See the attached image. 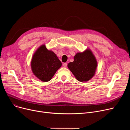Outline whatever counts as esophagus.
<instances>
[{
    "mask_svg": "<svg viewBox=\"0 0 130 130\" xmlns=\"http://www.w3.org/2000/svg\"><path fill=\"white\" fill-rule=\"evenodd\" d=\"M67 64L66 63H64L63 64V67H67Z\"/></svg>",
    "mask_w": 130,
    "mask_h": 130,
    "instance_id": "1",
    "label": "esophagus"
}]
</instances>
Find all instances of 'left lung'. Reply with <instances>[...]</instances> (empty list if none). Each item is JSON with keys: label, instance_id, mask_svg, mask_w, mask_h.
Listing matches in <instances>:
<instances>
[{"label": "left lung", "instance_id": "left-lung-1", "mask_svg": "<svg viewBox=\"0 0 130 130\" xmlns=\"http://www.w3.org/2000/svg\"><path fill=\"white\" fill-rule=\"evenodd\" d=\"M67 67L78 81L86 82L95 75L98 61L92 51L87 48L83 52L77 53L74 61L68 64Z\"/></svg>", "mask_w": 130, "mask_h": 130}]
</instances>
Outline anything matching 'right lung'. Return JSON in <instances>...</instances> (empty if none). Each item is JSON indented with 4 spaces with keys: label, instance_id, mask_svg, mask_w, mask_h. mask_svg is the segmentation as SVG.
I'll list each match as a JSON object with an SVG mask.
<instances>
[{
    "label": "right lung",
    "instance_id": "1",
    "mask_svg": "<svg viewBox=\"0 0 130 130\" xmlns=\"http://www.w3.org/2000/svg\"><path fill=\"white\" fill-rule=\"evenodd\" d=\"M61 65L56 55L48 50L45 44L40 46L36 50L30 62L33 74L43 82L50 81Z\"/></svg>",
    "mask_w": 130,
    "mask_h": 130
}]
</instances>
